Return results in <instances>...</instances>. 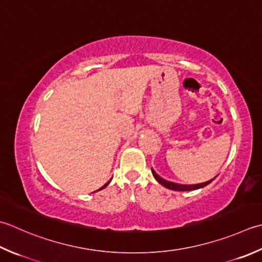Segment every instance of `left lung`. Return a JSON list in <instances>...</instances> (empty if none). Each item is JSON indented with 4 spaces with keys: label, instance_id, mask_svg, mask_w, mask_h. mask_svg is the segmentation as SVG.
Instances as JSON below:
<instances>
[{
    "label": "left lung",
    "instance_id": "left-lung-1",
    "mask_svg": "<svg viewBox=\"0 0 262 262\" xmlns=\"http://www.w3.org/2000/svg\"><path fill=\"white\" fill-rule=\"evenodd\" d=\"M153 176L157 179V181L161 184L162 186H165L166 188L169 189H172V191H194V189H199V188H202L204 186H207L208 184L211 183L214 178L210 179L208 182H204V183H200V184H192V185H185V184H178V183H173V182H169L166 181L165 178H162L158 175V173L153 170V168H151Z\"/></svg>",
    "mask_w": 262,
    "mask_h": 262
}]
</instances>
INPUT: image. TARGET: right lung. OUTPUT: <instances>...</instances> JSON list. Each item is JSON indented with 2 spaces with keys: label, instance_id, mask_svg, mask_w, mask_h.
I'll return each instance as SVG.
<instances>
[{
  "label": "right lung",
  "instance_id": "1",
  "mask_svg": "<svg viewBox=\"0 0 262 262\" xmlns=\"http://www.w3.org/2000/svg\"><path fill=\"white\" fill-rule=\"evenodd\" d=\"M110 182H111V179H110V181H109V182H107V183H105V184H104V185H103V186H102L101 188H99V189H97V191H101V189H103L104 187H106L107 185H109V183H110Z\"/></svg>",
  "mask_w": 262,
  "mask_h": 262
}]
</instances>
